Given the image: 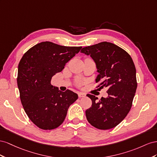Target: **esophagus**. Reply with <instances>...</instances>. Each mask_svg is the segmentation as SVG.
<instances>
[{
  "label": "esophagus",
  "instance_id": "esophagus-1",
  "mask_svg": "<svg viewBox=\"0 0 157 157\" xmlns=\"http://www.w3.org/2000/svg\"><path fill=\"white\" fill-rule=\"evenodd\" d=\"M78 96H79V98L84 97H86V94H84V93H83L79 92V93H78Z\"/></svg>",
  "mask_w": 157,
  "mask_h": 157
}]
</instances>
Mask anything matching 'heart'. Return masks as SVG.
Wrapping results in <instances>:
<instances>
[{
    "mask_svg": "<svg viewBox=\"0 0 157 157\" xmlns=\"http://www.w3.org/2000/svg\"><path fill=\"white\" fill-rule=\"evenodd\" d=\"M79 83H80V82H79Z\"/></svg>",
    "mask_w": 157,
    "mask_h": 157,
    "instance_id": "heart-1",
    "label": "heart"
}]
</instances>
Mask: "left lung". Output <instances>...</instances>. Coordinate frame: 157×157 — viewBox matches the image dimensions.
<instances>
[{
    "instance_id": "left-lung-1",
    "label": "left lung",
    "mask_w": 157,
    "mask_h": 157,
    "mask_svg": "<svg viewBox=\"0 0 157 157\" xmlns=\"http://www.w3.org/2000/svg\"><path fill=\"white\" fill-rule=\"evenodd\" d=\"M81 52L95 62L97 87H107L109 94L98 101L95 95L87 94L92 105L86 111L87 120L97 129L113 128L126 118L132 106L137 86L133 60L124 49L106 41L83 47Z\"/></svg>"
}]
</instances>
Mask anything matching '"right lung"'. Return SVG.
Here are the masks:
<instances>
[{
    "label": "right lung",
    "instance_id": "add662e5",
    "mask_svg": "<svg viewBox=\"0 0 157 157\" xmlns=\"http://www.w3.org/2000/svg\"><path fill=\"white\" fill-rule=\"evenodd\" d=\"M49 41L35 44L18 64L17 83L25 113L40 129H55L64 122L70 106L78 99L76 93L52 86V77L81 50Z\"/></svg>",
    "mask_w": 157,
    "mask_h": 157
}]
</instances>
